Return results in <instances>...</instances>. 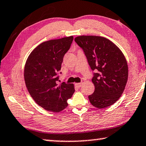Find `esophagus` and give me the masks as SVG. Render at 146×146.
<instances>
[{
    "label": "esophagus",
    "mask_w": 146,
    "mask_h": 146,
    "mask_svg": "<svg viewBox=\"0 0 146 146\" xmlns=\"http://www.w3.org/2000/svg\"><path fill=\"white\" fill-rule=\"evenodd\" d=\"M81 85H82V83H76L75 84V86H76L77 88H80Z\"/></svg>",
    "instance_id": "obj_1"
}]
</instances>
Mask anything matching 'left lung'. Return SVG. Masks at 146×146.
Wrapping results in <instances>:
<instances>
[{
  "label": "left lung",
  "instance_id": "obj_1",
  "mask_svg": "<svg viewBox=\"0 0 146 146\" xmlns=\"http://www.w3.org/2000/svg\"><path fill=\"white\" fill-rule=\"evenodd\" d=\"M75 42L82 48L94 74V93L88 96L90 103L98 108L114 104L123 93L128 77V66L123 53L106 38L80 36Z\"/></svg>",
  "mask_w": 146,
  "mask_h": 146
}]
</instances>
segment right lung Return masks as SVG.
Masks as SVG:
<instances>
[{
  "label": "right lung",
  "instance_id": "obj_1",
  "mask_svg": "<svg viewBox=\"0 0 146 146\" xmlns=\"http://www.w3.org/2000/svg\"><path fill=\"white\" fill-rule=\"evenodd\" d=\"M73 39L71 36L43 42L32 51L25 63L24 80L27 90L36 103L47 111H62L75 92L73 84L57 83L64 55Z\"/></svg>",
  "mask_w": 146,
  "mask_h": 146
}]
</instances>
